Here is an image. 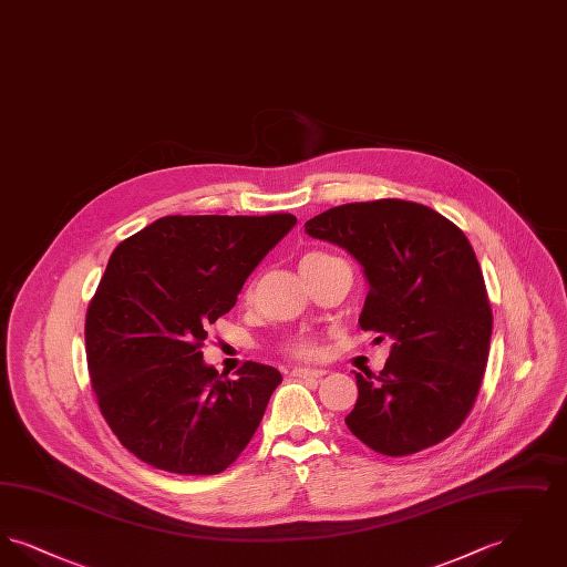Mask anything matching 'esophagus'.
<instances>
[{
	"instance_id": "34e87169",
	"label": "esophagus",
	"mask_w": 567,
	"mask_h": 567,
	"mask_svg": "<svg viewBox=\"0 0 567 567\" xmlns=\"http://www.w3.org/2000/svg\"><path fill=\"white\" fill-rule=\"evenodd\" d=\"M324 374H327L324 370H312V368H296L293 370V377L297 378H321Z\"/></svg>"
}]
</instances>
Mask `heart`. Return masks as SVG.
Here are the masks:
<instances>
[{"instance_id": "obj_1", "label": "heart", "mask_w": 567, "mask_h": 567, "mask_svg": "<svg viewBox=\"0 0 567 567\" xmlns=\"http://www.w3.org/2000/svg\"><path fill=\"white\" fill-rule=\"evenodd\" d=\"M319 255V252H312ZM308 257V255H306ZM282 351L296 359H319L321 357V344L315 338L308 336H297V338H289L282 342Z\"/></svg>"}]
</instances>
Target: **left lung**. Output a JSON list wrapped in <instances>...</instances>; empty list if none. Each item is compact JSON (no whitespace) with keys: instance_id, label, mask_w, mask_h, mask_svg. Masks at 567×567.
Segmentation results:
<instances>
[{"instance_id":"8db88e82","label":"left lung","mask_w":567,"mask_h":567,"mask_svg":"<svg viewBox=\"0 0 567 567\" xmlns=\"http://www.w3.org/2000/svg\"><path fill=\"white\" fill-rule=\"evenodd\" d=\"M361 264L370 291L359 324L393 340L380 374H354L347 425L389 457L457 432L483 384L493 315L472 244L455 223L404 199L357 202L306 223Z\"/></svg>"}]
</instances>
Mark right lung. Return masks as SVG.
<instances>
[{
  "instance_id": "right-lung-1",
  "label": "right lung",
  "mask_w": 567,
  "mask_h": 567,
  "mask_svg": "<svg viewBox=\"0 0 567 567\" xmlns=\"http://www.w3.org/2000/svg\"><path fill=\"white\" fill-rule=\"evenodd\" d=\"M293 215L163 216L118 244L86 310L91 384L118 442L172 474H218L257 432L276 368L225 378L204 363L208 327L296 225Z\"/></svg>"
}]
</instances>
